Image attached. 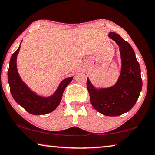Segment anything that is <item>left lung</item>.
I'll list each match as a JSON object with an SVG mask.
<instances>
[{
  "label": "left lung",
  "mask_w": 155,
  "mask_h": 155,
  "mask_svg": "<svg viewBox=\"0 0 155 155\" xmlns=\"http://www.w3.org/2000/svg\"><path fill=\"white\" fill-rule=\"evenodd\" d=\"M109 37L119 46L121 57V74L116 84L96 89L87 79L90 102L96 110L105 116L116 117L128 112L136 104L142 88L141 69L133 49L120 35L110 32Z\"/></svg>",
  "instance_id": "obj_1"
}]
</instances>
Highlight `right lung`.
Listing matches in <instances>:
<instances>
[{
  "instance_id": "obj_1",
  "label": "right lung",
  "mask_w": 155,
  "mask_h": 155,
  "mask_svg": "<svg viewBox=\"0 0 155 155\" xmlns=\"http://www.w3.org/2000/svg\"><path fill=\"white\" fill-rule=\"evenodd\" d=\"M19 46L12 55L8 70V82L12 97L16 103L27 112L34 115L46 114L54 110L59 105L63 92L73 77H69L61 81L54 94L49 97H42L33 92L25 84L17 72L16 58L20 50Z\"/></svg>"
}]
</instances>
